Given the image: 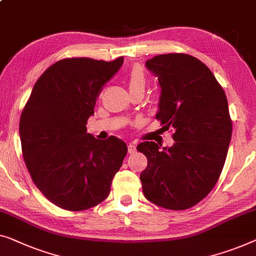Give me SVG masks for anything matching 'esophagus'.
I'll list each match as a JSON object with an SVG mask.
<instances>
[{
    "mask_svg": "<svg viewBox=\"0 0 256 256\" xmlns=\"http://www.w3.org/2000/svg\"><path fill=\"white\" fill-rule=\"evenodd\" d=\"M128 152L129 154H135L136 152L135 143H129L128 144Z\"/></svg>",
    "mask_w": 256,
    "mask_h": 256,
    "instance_id": "34e87169",
    "label": "esophagus"
}]
</instances>
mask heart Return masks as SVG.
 <instances>
[{
    "mask_svg": "<svg viewBox=\"0 0 256 256\" xmlns=\"http://www.w3.org/2000/svg\"><path fill=\"white\" fill-rule=\"evenodd\" d=\"M129 90H143L146 85V75L143 68L138 64H134L127 75Z\"/></svg>",
    "mask_w": 256,
    "mask_h": 256,
    "instance_id": "heart-1",
    "label": "heart"
}]
</instances>
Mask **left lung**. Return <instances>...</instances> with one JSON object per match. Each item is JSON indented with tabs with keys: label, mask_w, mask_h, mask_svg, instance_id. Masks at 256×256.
Instances as JSON below:
<instances>
[{
	"label": "left lung",
	"mask_w": 256,
	"mask_h": 256,
	"mask_svg": "<svg viewBox=\"0 0 256 256\" xmlns=\"http://www.w3.org/2000/svg\"><path fill=\"white\" fill-rule=\"evenodd\" d=\"M162 88L156 119L173 127L174 144L137 146L148 158L140 173L143 194L154 204L184 210L198 204L220 179L232 135L228 99L211 70L184 53L157 55L146 62Z\"/></svg>",
	"instance_id": "8db88e82"
}]
</instances>
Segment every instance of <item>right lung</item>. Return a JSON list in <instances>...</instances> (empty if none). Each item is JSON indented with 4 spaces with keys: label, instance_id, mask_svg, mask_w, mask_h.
Masks as SVG:
<instances>
[{
    "label": "right lung",
    "instance_id": "add662e5",
    "mask_svg": "<svg viewBox=\"0 0 256 256\" xmlns=\"http://www.w3.org/2000/svg\"><path fill=\"white\" fill-rule=\"evenodd\" d=\"M124 64L68 58L52 64L32 88L20 121L23 158L38 190L58 208L82 211L102 202L127 146L86 132L99 94Z\"/></svg>",
    "mask_w": 256,
    "mask_h": 256
}]
</instances>
